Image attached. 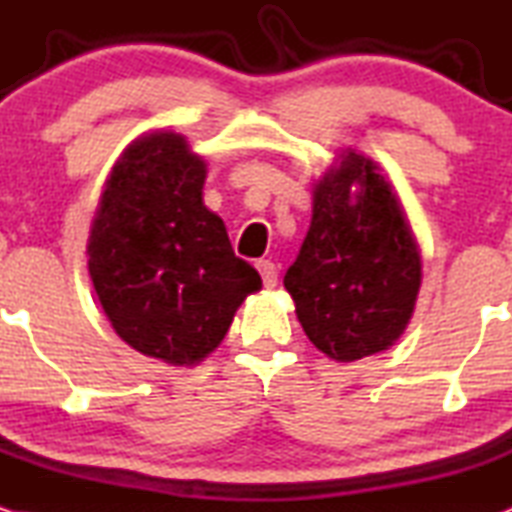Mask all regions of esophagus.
Returning a JSON list of instances; mask_svg holds the SVG:
<instances>
[{
	"instance_id": "1",
	"label": "esophagus",
	"mask_w": 512,
	"mask_h": 512,
	"mask_svg": "<svg viewBox=\"0 0 512 512\" xmlns=\"http://www.w3.org/2000/svg\"><path fill=\"white\" fill-rule=\"evenodd\" d=\"M256 268H258V273H261L263 285H266V287L278 285V266H275L273 261H266V258H261V261H256Z\"/></svg>"
}]
</instances>
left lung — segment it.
<instances>
[{
	"mask_svg": "<svg viewBox=\"0 0 512 512\" xmlns=\"http://www.w3.org/2000/svg\"><path fill=\"white\" fill-rule=\"evenodd\" d=\"M422 258L374 160L340 155L314 186V215L285 290L309 338L335 362L383 352L410 323Z\"/></svg>",
	"mask_w": 512,
	"mask_h": 512,
	"instance_id": "8db88e82",
	"label": "left lung"
}]
</instances>
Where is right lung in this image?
<instances>
[{"mask_svg": "<svg viewBox=\"0 0 512 512\" xmlns=\"http://www.w3.org/2000/svg\"><path fill=\"white\" fill-rule=\"evenodd\" d=\"M206 160L174 131L136 138L112 167L88 237V273L114 333L172 366L203 362L261 290L203 206Z\"/></svg>", "mask_w": 512, "mask_h": 512, "instance_id": "add662e5", "label": "right lung"}]
</instances>
